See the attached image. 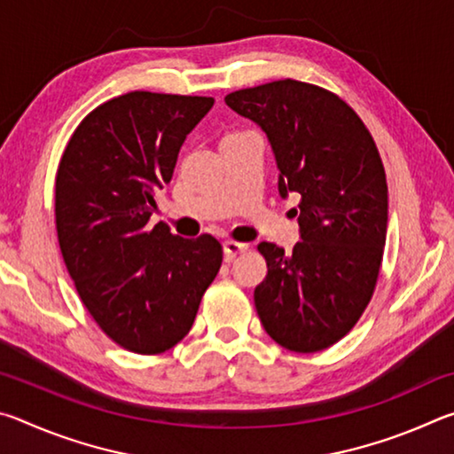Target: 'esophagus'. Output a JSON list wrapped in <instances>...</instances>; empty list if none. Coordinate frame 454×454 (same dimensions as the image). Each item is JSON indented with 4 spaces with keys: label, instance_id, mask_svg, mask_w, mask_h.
<instances>
[{
    "label": "esophagus",
    "instance_id": "esophagus-1",
    "mask_svg": "<svg viewBox=\"0 0 454 454\" xmlns=\"http://www.w3.org/2000/svg\"><path fill=\"white\" fill-rule=\"evenodd\" d=\"M246 250H248V244L234 242V240L224 242V256H226V260H232V258H236L238 254H244Z\"/></svg>",
    "mask_w": 454,
    "mask_h": 454
}]
</instances>
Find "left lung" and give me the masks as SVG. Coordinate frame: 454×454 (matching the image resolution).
I'll return each instance as SVG.
<instances>
[{"label": "left lung", "mask_w": 454, "mask_h": 454, "mask_svg": "<svg viewBox=\"0 0 454 454\" xmlns=\"http://www.w3.org/2000/svg\"><path fill=\"white\" fill-rule=\"evenodd\" d=\"M224 102L264 129L280 196L301 194L292 254L258 244L268 266L254 290L260 322L292 352L325 350L363 317L379 280L388 222L379 148L344 99L312 83L278 80Z\"/></svg>", "instance_id": "1"}]
</instances>
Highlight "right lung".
I'll use <instances>...</instances> for the list:
<instances>
[{
    "mask_svg": "<svg viewBox=\"0 0 454 454\" xmlns=\"http://www.w3.org/2000/svg\"><path fill=\"white\" fill-rule=\"evenodd\" d=\"M214 98L129 91L75 128L56 174L59 250L91 318L136 355L176 347L216 278V238L150 226L186 136Z\"/></svg>",
    "mask_w": 454,
    "mask_h": 454,
    "instance_id": "add662e5",
    "label": "right lung"
}]
</instances>
